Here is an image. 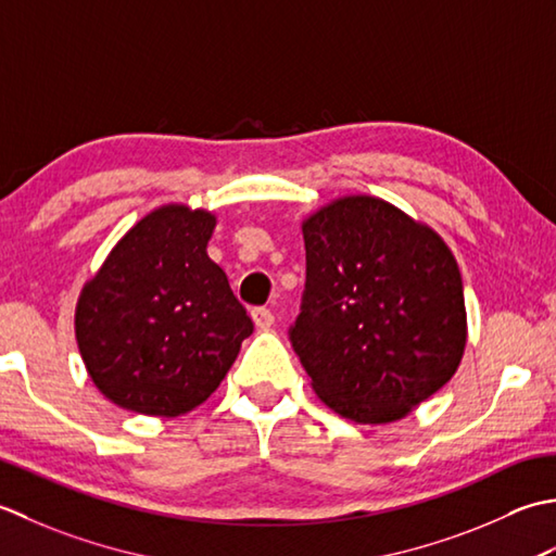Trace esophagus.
Masks as SVG:
<instances>
[{
	"instance_id": "obj_1",
	"label": "esophagus",
	"mask_w": 556,
	"mask_h": 556,
	"mask_svg": "<svg viewBox=\"0 0 556 556\" xmlns=\"http://www.w3.org/2000/svg\"><path fill=\"white\" fill-rule=\"evenodd\" d=\"M252 321L258 331H268V328L274 326V312L266 307H256V309H252Z\"/></svg>"
}]
</instances>
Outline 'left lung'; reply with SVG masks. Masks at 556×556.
Masks as SVG:
<instances>
[{
  "label": "left lung",
  "mask_w": 556,
  "mask_h": 556,
  "mask_svg": "<svg viewBox=\"0 0 556 556\" xmlns=\"http://www.w3.org/2000/svg\"><path fill=\"white\" fill-rule=\"evenodd\" d=\"M302 237L307 286L290 341L312 389L345 420H401L466 353L456 258L429 225L367 194L314 211Z\"/></svg>",
  "instance_id": "1"
}]
</instances>
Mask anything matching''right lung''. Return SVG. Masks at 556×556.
<instances>
[{
	"instance_id": "obj_1",
	"label": "right lung",
	"mask_w": 556,
	"mask_h": 556,
	"mask_svg": "<svg viewBox=\"0 0 556 556\" xmlns=\"http://www.w3.org/2000/svg\"><path fill=\"white\" fill-rule=\"evenodd\" d=\"M215 215L151 211L112 247L76 302L90 381L124 410L177 417L220 387L254 324L206 252Z\"/></svg>"
}]
</instances>
